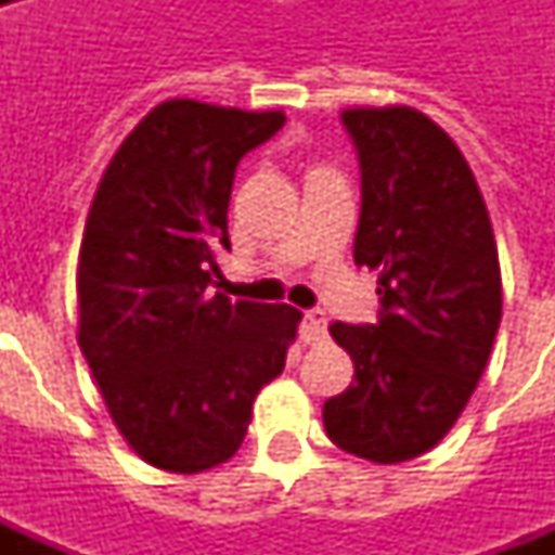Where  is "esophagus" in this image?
I'll return each mask as SVG.
<instances>
[{
  "label": "esophagus",
  "instance_id": "1",
  "mask_svg": "<svg viewBox=\"0 0 555 555\" xmlns=\"http://www.w3.org/2000/svg\"><path fill=\"white\" fill-rule=\"evenodd\" d=\"M300 338L306 345H318L326 338V312L321 309H309L300 318Z\"/></svg>",
  "mask_w": 555,
  "mask_h": 555
}]
</instances>
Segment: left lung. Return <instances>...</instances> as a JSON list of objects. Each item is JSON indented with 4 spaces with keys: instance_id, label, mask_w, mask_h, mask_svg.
<instances>
[{
    "instance_id": "1",
    "label": "left lung",
    "mask_w": 555,
    "mask_h": 555,
    "mask_svg": "<svg viewBox=\"0 0 555 555\" xmlns=\"http://www.w3.org/2000/svg\"><path fill=\"white\" fill-rule=\"evenodd\" d=\"M360 159L353 261L377 270V324L330 333L353 384L324 404L338 449L398 464L449 434L488 365L502 279L488 207L464 154L410 106L345 109Z\"/></svg>"
}]
</instances>
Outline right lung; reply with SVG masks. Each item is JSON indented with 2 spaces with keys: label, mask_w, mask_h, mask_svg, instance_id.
<instances>
[{
  "label": "right lung",
  "mask_w": 555,
  "mask_h": 555,
  "mask_svg": "<svg viewBox=\"0 0 555 555\" xmlns=\"http://www.w3.org/2000/svg\"><path fill=\"white\" fill-rule=\"evenodd\" d=\"M285 125L166 101L103 171L79 249V350L130 449L202 473L241 449L253 401L285 369L294 306L207 294L229 249L234 171Z\"/></svg>",
  "instance_id": "right-lung-1"
}]
</instances>
